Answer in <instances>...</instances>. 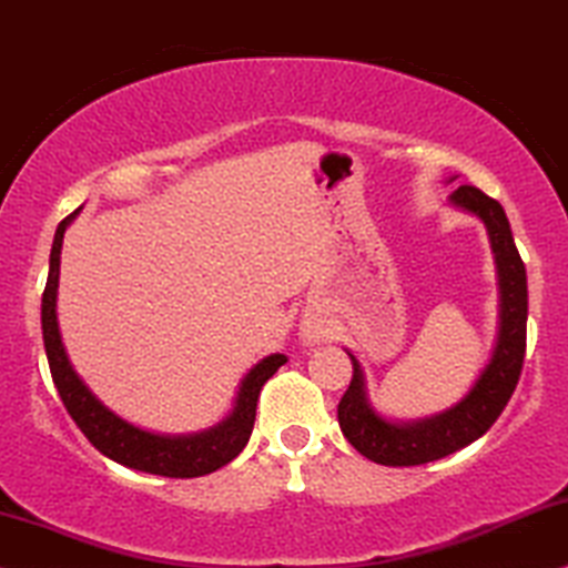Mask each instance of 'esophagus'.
<instances>
[{"mask_svg":"<svg viewBox=\"0 0 568 568\" xmlns=\"http://www.w3.org/2000/svg\"><path fill=\"white\" fill-rule=\"evenodd\" d=\"M300 337H303V342L305 345H318L321 339L326 337V328H324V324H321V321H305L303 326H300Z\"/></svg>","mask_w":568,"mask_h":568,"instance_id":"1","label":"esophagus"}]
</instances>
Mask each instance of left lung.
Segmentation results:
<instances>
[{
  "instance_id": "obj_1",
  "label": "left lung",
  "mask_w": 568,
  "mask_h": 568,
  "mask_svg": "<svg viewBox=\"0 0 568 568\" xmlns=\"http://www.w3.org/2000/svg\"><path fill=\"white\" fill-rule=\"evenodd\" d=\"M455 179H447V184ZM447 202L487 229L498 268V337L487 366L458 403L413 422L387 418L371 405L361 361L347 349L353 379L337 408L339 429L355 450L382 466H422L471 445L498 422L521 376L527 349V268L516 250L506 210L477 186H458Z\"/></svg>"
}]
</instances>
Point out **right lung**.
Masks as SVG:
<instances>
[{
  "label": "right lung",
  "mask_w": 568,
  "mask_h": 568,
  "mask_svg": "<svg viewBox=\"0 0 568 568\" xmlns=\"http://www.w3.org/2000/svg\"><path fill=\"white\" fill-rule=\"evenodd\" d=\"M79 213L81 207L75 213H70L65 221H60L58 231H54L52 252H49V276L44 297H41V334H44L49 371H52L54 387H58L70 418L87 434V439L97 450L121 466L171 479H192L219 471L221 466L234 460L244 450V445H247L252 426H255L257 395H261L263 384L276 374L278 366H284L286 355L273 353L265 355L263 361H257L244 374L231 410L219 424L210 426V429L192 434H160L125 422L123 416L110 410L89 389V384L73 368V363L68 358V349L62 345L58 321L60 252L65 229Z\"/></svg>",
  "instance_id": "1"
}]
</instances>
